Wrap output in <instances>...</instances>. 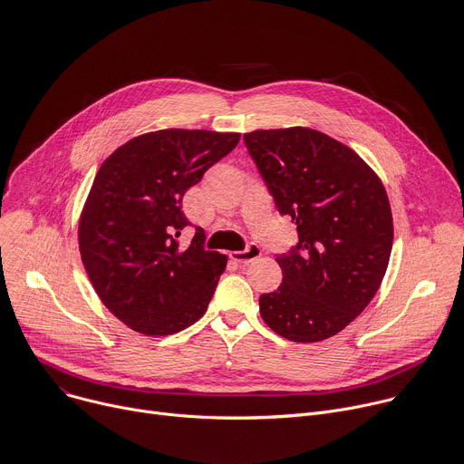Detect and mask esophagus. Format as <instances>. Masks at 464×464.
Listing matches in <instances>:
<instances>
[{"mask_svg": "<svg viewBox=\"0 0 464 464\" xmlns=\"http://www.w3.org/2000/svg\"><path fill=\"white\" fill-rule=\"evenodd\" d=\"M261 257V247L257 244H249L247 249L244 251H231L229 254V259L238 263V265H247L251 261H256Z\"/></svg>", "mask_w": 464, "mask_h": 464, "instance_id": "esophagus-1", "label": "esophagus"}]
</instances>
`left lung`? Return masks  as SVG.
I'll return each instance as SVG.
<instances>
[{
	"label": "left lung",
	"instance_id": "8db88e82",
	"mask_svg": "<svg viewBox=\"0 0 464 464\" xmlns=\"http://www.w3.org/2000/svg\"><path fill=\"white\" fill-rule=\"evenodd\" d=\"M244 142L300 238L276 257L283 283L259 298L261 316L286 341H325L382 286L394 238L387 190L359 153L322 131L257 130Z\"/></svg>",
	"mask_w": 464,
	"mask_h": 464
}]
</instances>
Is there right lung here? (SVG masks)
<instances>
[{
	"label": "right lung",
	"mask_w": 464,
	"mask_h": 464,
	"mask_svg": "<svg viewBox=\"0 0 464 464\" xmlns=\"http://www.w3.org/2000/svg\"><path fill=\"white\" fill-rule=\"evenodd\" d=\"M240 133L159 130L116 148L100 166L79 217V254L102 304L148 336L198 322L227 256L179 244L190 222L185 192L224 159Z\"/></svg>",
	"instance_id": "right-lung-1"
}]
</instances>
